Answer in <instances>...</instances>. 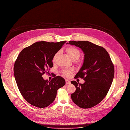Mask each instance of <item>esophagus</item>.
<instances>
[{"label": "esophagus", "mask_w": 130, "mask_h": 130, "mask_svg": "<svg viewBox=\"0 0 130 130\" xmlns=\"http://www.w3.org/2000/svg\"><path fill=\"white\" fill-rule=\"evenodd\" d=\"M66 84L67 85H69V84H71V82H70V81H69V80L66 79Z\"/></svg>", "instance_id": "obj_1"}]
</instances>
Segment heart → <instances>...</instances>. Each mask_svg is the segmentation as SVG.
<instances>
[{
	"mask_svg": "<svg viewBox=\"0 0 130 130\" xmlns=\"http://www.w3.org/2000/svg\"><path fill=\"white\" fill-rule=\"evenodd\" d=\"M66 52L68 54L69 56L73 60H76L78 59L80 56V52L77 48L74 46H69L66 48ZM58 56V53L55 54L53 57V61H55L57 57ZM77 62H79V61L76 60ZM73 70L72 69H64L62 71V73L63 76L69 77H70L72 74Z\"/></svg>",
	"mask_w": 130,
	"mask_h": 130,
	"instance_id": "obj_1",
	"label": "heart"
}]
</instances>
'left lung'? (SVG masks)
Segmentation results:
<instances>
[{
  "label": "left lung",
  "instance_id": "1",
  "mask_svg": "<svg viewBox=\"0 0 130 130\" xmlns=\"http://www.w3.org/2000/svg\"><path fill=\"white\" fill-rule=\"evenodd\" d=\"M78 46L84 52L83 64L75 76L81 78L85 83L72 81L76 91L71 95L74 103L83 109L92 108L104 98L114 76V67L106 50L88 41H70L67 44Z\"/></svg>",
  "mask_w": 130,
  "mask_h": 130
}]
</instances>
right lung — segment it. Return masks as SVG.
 <instances>
[{"instance_id": "add662e5", "label": "right lung", "mask_w": 130, "mask_h": 130, "mask_svg": "<svg viewBox=\"0 0 130 130\" xmlns=\"http://www.w3.org/2000/svg\"><path fill=\"white\" fill-rule=\"evenodd\" d=\"M66 42H36L24 48L18 56L14 66V77L20 93L31 105L47 107L54 101L58 89L65 85L61 76L48 81L42 75L49 74L54 56Z\"/></svg>"}]
</instances>
